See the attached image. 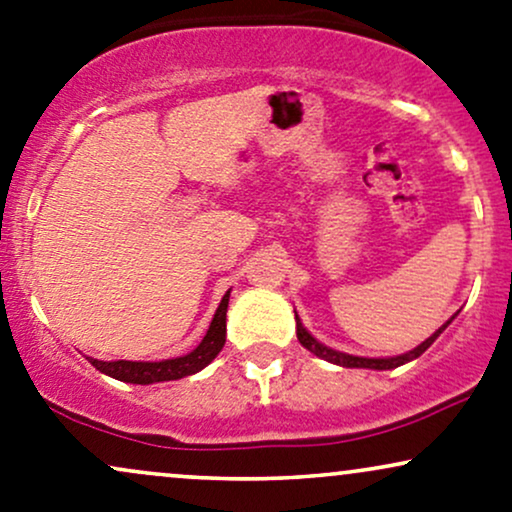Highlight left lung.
Listing matches in <instances>:
<instances>
[{
	"instance_id": "obj_1",
	"label": "left lung",
	"mask_w": 512,
	"mask_h": 512,
	"mask_svg": "<svg viewBox=\"0 0 512 512\" xmlns=\"http://www.w3.org/2000/svg\"><path fill=\"white\" fill-rule=\"evenodd\" d=\"M294 318H297V338H299V342H302V345L306 347V350L309 352H314L316 357H321V359H326V362H330V364H338V366H347V369H378V371H386V369H395V366H402V364H407V362H412V359H417L419 354H424L426 350H429L431 345H434V340L438 338V335L443 333V330L448 328V323L453 321V318H450L448 323H443L441 328L436 330L434 335H431V338H426L422 345H417L414 347V350H410V352H405V354H398V357H388V359H369V357H354V354H345V352H338V350H330V347H326V345H321V342H318L314 335L309 333V330H306L304 326H302V321H299V316H297V311H294Z\"/></svg>"
}]
</instances>
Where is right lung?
<instances>
[{
	"instance_id": "obj_1",
	"label": "right lung",
	"mask_w": 512,
	"mask_h": 512,
	"mask_svg": "<svg viewBox=\"0 0 512 512\" xmlns=\"http://www.w3.org/2000/svg\"><path fill=\"white\" fill-rule=\"evenodd\" d=\"M227 304H230V290L225 292L222 302L215 311L213 321H210L208 333L203 335L201 345L196 350H191L184 357L174 359H162V362H100V359L88 357V362L102 374L117 378L124 383H138V386H148V383H162V381H177V378L198 374L201 369L213 362L218 357L222 345H225V333H227Z\"/></svg>"
}]
</instances>
